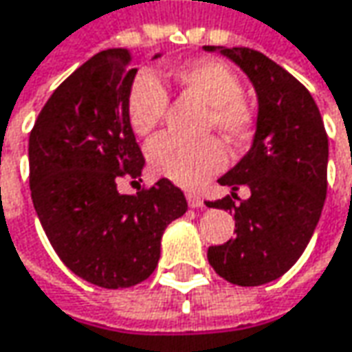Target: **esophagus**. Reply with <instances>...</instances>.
Here are the masks:
<instances>
[{
  "mask_svg": "<svg viewBox=\"0 0 352 352\" xmlns=\"http://www.w3.org/2000/svg\"><path fill=\"white\" fill-rule=\"evenodd\" d=\"M186 197H188V206H190V208H194V210H199V208H204V199L197 196V194H194V192L186 194Z\"/></svg>",
  "mask_w": 352,
  "mask_h": 352,
  "instance_id": "34e87169",
  "label": "esophagus"
}]
</instances>
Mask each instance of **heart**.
Wrapping results in <instances>:
<instances>
[{
  "label": "heart",
  "instance_id": "1",
  "mask_svg": "<svg viewBox=\"0 0 352 352\" xmlns=\"http://www.w3.org/2000/svg\"><path fill=\"white\" fill-rule=\"evenodd\" d=\"M180 88L210 107V123L225 139L247 141L252 133L254 113L241 98L236 74L219 60H197L172 72ZM168 107V96L155 76L142 72L129 89L127 116L131 129L139 135H151ZM148 164L156 174L172 182L194 188L225 166V148L215 139L182 141L176 137H158L148 144Z\"/></svg>",
  "mask_w": 352,
  "mask_h": 352
}]
</instances>
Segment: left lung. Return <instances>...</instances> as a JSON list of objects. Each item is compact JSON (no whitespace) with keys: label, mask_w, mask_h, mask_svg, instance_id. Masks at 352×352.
I'll return each instance as SVG.
<instances>
[{"label":"left lung","mask_w":352,"mask_h":352,"mask_svg":"<svg viewBox=\"0 0 352 352\" xmlns=\"http://www.w3.org/2000/svg\"><path fill=\"white\" fill-rule=\"evenodd\" d=\"M236 64L256 94L250 148L217 180L231 196L206 201L235 217V239L210 247L213 270L236 286H263L286 274L302 256L327 194L329 142L311 94L263 52L204 47ZM241 185L251 196L234 204Z\"/></svg>","instance_id":"left-lung-1"}]
</instances>
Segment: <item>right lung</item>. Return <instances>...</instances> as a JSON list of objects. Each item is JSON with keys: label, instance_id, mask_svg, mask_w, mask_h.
I'll return each mask as SVG.
<instances>
[{"label": "right lung", "instance_id": "1", "mask_svg": "<svg viewBox=\"0 0 352 352\" xmlns=\"http://www.w3.org/2000/svg\"><path fill=\"white\" fill-rule=\"evenodd\" d=\"M135 76L125 48L91 56L54 89L29 137L31 197L52 249L76 276L107 290L151 276L164 229L188 210L168 178L137 194L117 190L119 178L137 180L144 168L127 116Z\"/></svg>", "mask_w": 352, "mask_h": 352}]
</instances>
